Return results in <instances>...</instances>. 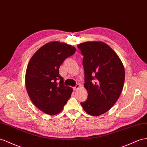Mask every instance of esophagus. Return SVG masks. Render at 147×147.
Instances as JSON below:
<instances>
[{"label": "esophagus", "mask_w": 147, "mask_h": 147, "mask_svg": "<svg viewBox=\"0 0 147 147\" xmlns=\"http://www.w3.org/2000/svg\"><path fill=\"white\" fill-rule=\"evenodd\" d=\"M80 85L79 84H77L76 86H74V87H73V90H74V91H76V90L79 89V88H80Z\"/></svg>", "instance_id": "esophagus-1"}]
</instances>
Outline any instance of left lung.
Listing matches in <instances>:
<instances>
[{
  "instance_id": "1",
  "label": "left lung",
  "mask_w": 147,
  "mask_h": 147,
  "mask_svg": "<svg viewBox=\"0 0 147 147\" xmlns=\"http://www.w3.org/2000/svg\"><path fill=\"white\" fill-rule=\"evenodd\" d=\"M83 56L84 87L88 98L81 102L88 114L98 116L114 106L122 91L125 70L114 51L100 41L78 45Z\"/></svg>"
}]
</instances>
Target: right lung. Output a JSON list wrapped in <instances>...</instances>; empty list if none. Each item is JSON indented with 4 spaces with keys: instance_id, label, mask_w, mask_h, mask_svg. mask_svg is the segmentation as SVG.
<instances>
[{
    "instance_id": "obj_1",
    "label": "right lung",
    "mask_w": 147,
    "mask_h": 147,
    "mask_svg": "<svg viewBox=\"0 0 147 147\" xmlns=\"http://www.w3.org/2000/svg\"><path fill=\"white\" fill-rule=\"evenodd\" d=\"M75 52L76 48L70 45L53 41L41 47L30 60L26 89L32 102L44 113L58 114L71 97L73 89L64 85L59 68Z\"/></svg>"
}]
</instances>
